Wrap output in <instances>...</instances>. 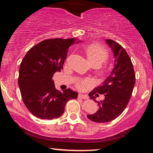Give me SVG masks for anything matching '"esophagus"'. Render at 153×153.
I'll list each match as a JSON object with an SVG mask.
<instances>
[{
	"mask_svg": "<svg viewBox=\"0 0 153 153\" xmlns=\"http://www.w3.org/2000/svg\"><path fill=\"white\" fill-rule=\"evenodd\" d=\"M78 97H79V98H83V99H87V98H88V97L87 95H86V94H79Z\"/></svg>",
	"mask_w": 153,
	"mask_h": 153,
	"instance_id": "1",
	"label": "esophagus"
}]
</instances>
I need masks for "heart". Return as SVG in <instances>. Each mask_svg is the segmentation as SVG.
<instances>
[{"label":"heart","instance_id":"b5f03b06","mask_svg":"<svg viewBox=\"0 0 153 153\" xmlns=\"http://www.w3.org/2000/svg\"><path fill=\"white\" fill-rule=\"evenodd\" d=\"M85 52H86L88 59H89L93 65H100L104 63L107 60L108 54L105 49L97 44H92L85 47ZM88 84V81L85 80L78 83L77 86L79 88H83Z\"/></svg>","mask_w":153,"mask_h":153}]
</instances>
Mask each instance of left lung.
Here are the masks:
<instances>
[{
	"label": "left lung",
	"mask_w": 153,
	"mask_h": 153,
	"mask_svg": "<svg viewBox=\"0 0 153 153\" xmlns=\"http://www.w3.org/2000/svg\"><path fill=\"white\" fill-rule=\"evenodd\" d=\"M106 42L113 53L114 67L102 84L88 94L90 99L98 103L99 108L87 117L97 123L108 122L122 113L131 97L136 82L133 65L125 49L113 40L106 39ZM98 94H104L105 99L97 102L94 96Z\"/></svg>",
	"instance_id": "1"
}]
</instances>
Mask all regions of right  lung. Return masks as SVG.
<instances>
[{
    "label": "right lung",
    "instance_id": "1",
    "mask_svg": "<svg viewBox=\"0 0 153 153\" xmlns=\"http://www.w3.org/2000/svg\"><path fill=\"white\" fill-rule=\"evenodd\" d=\"M79 42L76 38L43 40L30 48L23 59L18 84L25 105L36 117L58 118L67 102L77 98V92L71 89L56 90L52 77L63 69L69 48Z\"/></svg>",
    "mask_w": 153,
    "mask_h": 153
}]
</instances>
